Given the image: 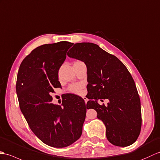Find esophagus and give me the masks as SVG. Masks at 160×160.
I'll return each mask as SVG.
<instances>
[{
  "label": "esophagus",
  "mask_w": 160,
  "mask_h": 160,
  "mask_svg": "<svg viewBox=\"0 0 160 160\" xmlns=\"http://www.w3.org/2000/svg\"><path fill=\"white\" fill-rule=\"evenodd\" d=\"M83 99H84V101H85V102H86V103H87L88 99L86 97H83Z\"/></svg>",
  "instance_id": "1"
}]
</instances>
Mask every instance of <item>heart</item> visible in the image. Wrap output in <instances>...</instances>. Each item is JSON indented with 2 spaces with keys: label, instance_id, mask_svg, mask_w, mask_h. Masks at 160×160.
<instances>
[{
  "label": "heart",
  "instance_id": "1",
  "mask_svg": "<svg viewBox=\"0 0 160 160\" xmlns=\"http://www.w3.org/2000/svg\"><path fill=\"white\" fill-rule=\"evenodd\" d=\"M77 62H81V61H77ZM83 85H81L80 83H74L70 85V86L68 87V90L70 93L72 94H80L81 92H82L83 90Z\"/></svg>",
  "mask_w": 160,
  "mask_h": 160
}]
</instances>
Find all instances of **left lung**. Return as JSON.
I'll use <instances>...</instances> for the list:
<instances>
[{
	"label": "left lung",
	"mask_w": 160,
	"mask_h": 160,
	"mask_svg": "<svg viewBox=\"0 0 160 160\" xmlns=\"http://www.w3.org/2000/svg\"><path fill=\"white\" fill-rule=\"evenodd\" d=\"M68 55L83 61L87 66L88 109H94L106 127L110 143L118 147L133 144L140 133V99L134 80L123 63L98 45L74 44ZM98 99H108L107 106ZM102 101L103 100H101Z\"/></svg>",
	"instance_id": "left-lung-1"
}]
</instances>
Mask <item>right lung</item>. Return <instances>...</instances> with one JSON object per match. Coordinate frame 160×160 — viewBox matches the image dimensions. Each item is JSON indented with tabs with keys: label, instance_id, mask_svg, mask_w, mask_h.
<instances>
[{
	"label": "right lung",
	"instance_id": "obj_1",
	"mask_svg": "<svg viewBox=\"0 0 160 160\" xmlns=\"http://www.w3.org/2000/svg\"><path fill=\"white\" fill-rule=\"evenodd\" d=\"M73 45L62 41L33 49L21 63L16 89L21 112L30 129L42 142L68 147L82 133L86 106L79 96L68 94L62 105H54L52 93L62 88L58 71Z\"/></svg>",
	"mask_w": 160,
	"mask_h": 160
}]
</instances>
